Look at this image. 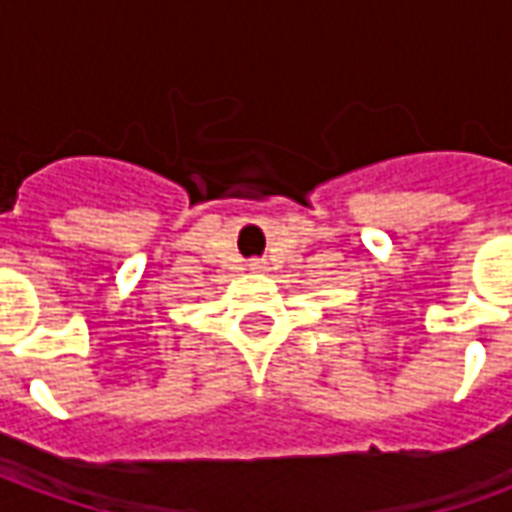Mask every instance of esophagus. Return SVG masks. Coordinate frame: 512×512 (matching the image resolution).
<instances>
[{
    "instance_id": "34e87169",
    "label": "esophagus",
    "mask_w": 512,
    "mask_h": 512,
    "mask_svg": "<svg viewBox=\"0 0 512 512\" xmlns=\"http://www.w3.org/2000/svg\"><path fill=\"white\" fill-rule=\"evenodd\" d=\"M249 268H252V271H260V268H263V263H260V260H252V263H249Z\"/></svg>"
}]
</instances>
